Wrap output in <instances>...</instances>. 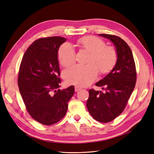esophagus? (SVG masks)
Returning <instances> with one entry per match:
<instances>
[{
	"label": "esophagus",
	"mask_w": 154,
	"mask_h": 154,
	"mask_svg": "<svg viewBox=\"0 0 154 154\" xmlns=\"http://www.w3.org/2000/svg\"><path fill=\"white\" fill-rule=\"evenodd\" d=\"M81 89L79 87H75V92H78V91H79Z\"/></svg>",
	"instance_id": "1"
}]
</instances>
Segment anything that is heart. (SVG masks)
I'll list each match as a JSON object with an SVG mask.
<instances>
[{
    "mask_svg": "<svg viewBox=\"0 0 154 154\" xmlns=\"http://www.w3.org/2000/svg\"><path fill=\"white\" fill-rule=\"evenodd\" d=\"M77 42L81 48L91 53L87 61L89 65H73L65 69L63 75L67 84L85 87L95 80L99 71L104 75L112 69L117 61V53L113 47L106 46L103 40L93 35L83 37ZM58 60L63 67L74 63L75 53L70 44L61 45L58 50Z\"/></svg>",
    "mask_w": 154,
    "mask_h": 154,
    "instance_id": "1",
    "label": "heart"
}]
</instances>
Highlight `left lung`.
I'll use <instances>...</instances> for the list:
<instances>
[{
    "label": "left lung",
    "mask_w": 154,
    "mask_h": 154,
    "mask_svg": "<svg viewBox=\"0 0 154 154\" xmlns=\"http://www.w3.org/2000/svg\"><path fill=\"white\" fill-rule=\"evenodd\" d=\"M112 42L117 53L114 68L95 85L105 93L90 89L87 102L89 112L94 120L106 123L122 112L134 89L136 81V65L128 45L116 35L99 34Z\"/></svg>",
    "instance_id": "8db88e82"
}]
</instances>
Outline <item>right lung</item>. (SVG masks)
<instances>
[{"label":"right lung","mask_w":154,"mask_h":154,"mask_svg":"<svg viewBox=\"0 0 154 154\" xmlns=\"http://www.w3.org/2000/svg\"><path fill=\"white\" fill-rule=\"evenodd\" d=\"M66 38H40L26 51L20 63L18 85L28 113L44 125L57 123L67 112L74 87L60 89L58 50Z\"/></svg>","instance_id":"obj_1"}]
</instances>
